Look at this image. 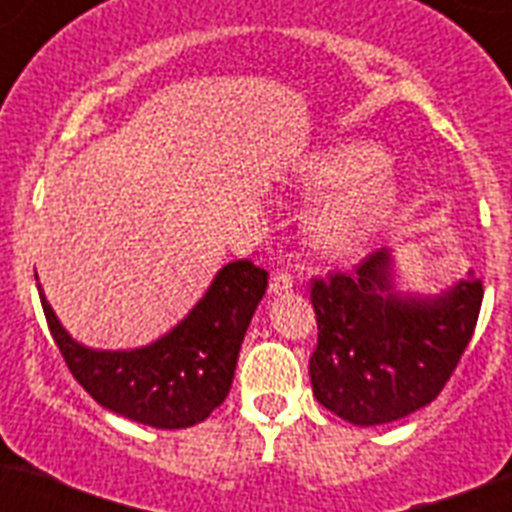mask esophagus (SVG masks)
Instances as JSON below:
<instances>
[{"instance_id": "obj_1", "label": "esophagus", "mask_w": 512, "mask_h": 512, "mask_svg": "<svg viewBox=\"0 0 512 512\" xmlns=\"http://www.w3.org/2000/svg\"><path fill=\"white\" fill-rule=\"evenodd\" d=\"M292 287H295V279H292L289 271H277V274L271 277L269 289L274 292V295H284V292H289Z\"/></svg>"}]
</instances>
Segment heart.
<instances>
[{
  "mask_svg": "<svg viewBox=\"0 0 512 512\" xmlns=\"http://www.w3.org/2000/svg\"><path fill=\"white\" fill-rule=\"evenodd\" d=\"M382 153L364 143H346L305 158L297 189L307 197L341 192L325 200L307 217L310 243L328 259L359 253L390 220L397 189L390 176L379 174Z\"/></svg>",
  "mask_w": 512,
  "mask_h": 512,
  "instance_id": "obj_1",
  "label": "heart"
}]
</instances>
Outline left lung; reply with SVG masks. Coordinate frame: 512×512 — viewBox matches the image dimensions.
Segmentation results:
<instances>
[{
  "mask_svg": "<svg viewBox=\"0 0 512 512\" xmlns=\"http://www.w3.org/2000/svg\"><path fill=\"white\" fill-rule=\"evenodd\" d=\"M482 295L472 271L438 297L397 295L387 248L351 274L312 279L318 346L310 379L318 402L354 425L392 423L425 408L472 341Z\"/></svg>",
  "mask_w": 512,
  "mask_h": 512,
  "instance_id": "left-lung-1",
  "label": "left lung"
}]
</instances>
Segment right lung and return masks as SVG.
Segmentation results:
<instances>
[{
    "mask_svg": "<svg viewBox=\"0 0 512 512\" xmlns=\"http://www.w3.org/2000/svg\"><path fill=\"white\" fill-rule=\"evenodd\" d=\"M253 261H233L171 333L133 351H94L63 330L40 289L45 320L76 382L112 413L153 428H189L223 405L238 351L266 292Z\"/></svg>",
    "mask_w": 512,
    "mask_h": 512,
    "instance_id": "add662e5",
    "label": "right lung"
}]
</instances>
